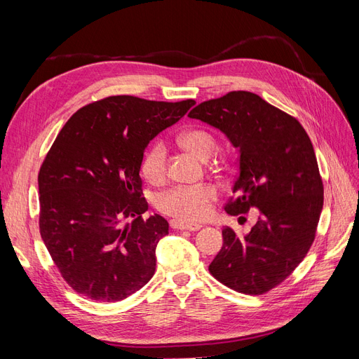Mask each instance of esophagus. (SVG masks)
I'll list each match as a JSON object with an SVG mask.
<instances>
[{"instance_id":"esophagus-1","label":"esophagus","mask_w":359,"mask_h":359,"mask_svg":"<svg viewBox=\"0 0 359 359\" xmlns=\"http://www.w3.org/2000/svg\"><path fill=\"white\" fill-rule=\"evenodd\" d=\"M172 229H178V231H190V232H196L199 231L202 226L199 224H189V223H182L180 220H172L170 222Z\"/></svg>"}]
</instances>
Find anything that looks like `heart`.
<instances>
[{"label": "heart", "mask_w": 359, "mask_h": 359, "mask_svg": "<svg viewBox=\"0 0 359 359\" xmlns=\"http://www.w3.org/2000/svg\"><path fill=\"white\" fill-rule=\"evenodd\" d=\"M184 148L206 160L217 149V139L208 130L194 127L180 137ZM142 173L149 182H161L168 173V147L165 140H156L142 158ZM219 193L212 186H175L157 196V208L182 223H198L205 220L212 211Z\"/></svg>", "instance_id": "heart-1"}]
</instances>
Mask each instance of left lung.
Wrapping results in <instances>:
<instances>
[{"mask_svg":"<svg viewBox=\"0 0 359 359\" xmlns=\"http://www.w3.org/2000/svg\"><path fill=\"white\" fill-rule=\"evenodd\" d=\"M189 116L219 128L240 151L226 212L259 211L243 238L224 226L210 273L236 292L260 295L292 274L316 236L323 184L311 140L297 118L248 91L203 102Z\"/></svg>","mask_w":359,"mask_h":359,"instance_id":"obj_1","label":"left lung"}]
</instances>
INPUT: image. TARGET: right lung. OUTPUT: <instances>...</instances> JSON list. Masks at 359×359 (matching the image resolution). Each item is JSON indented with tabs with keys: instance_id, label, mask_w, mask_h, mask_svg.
<instances>
[{
	"instance_id": "right-lung-1",
	"label": "right lung",
	"mask_w": 359,
	"mask_h": 359,
	"mask_svg": "<svg viewBox=\"0 0 359 359\" xmlns=\"http://www.w3.org/2000/svg\"><path fill=\"white\" fill-rule=\"evenodd\" d=\"M193 104L112 95L81 107L61 128L39 172V223L62 278L81 295L121 301L154 276L169 223L142 217L139 170L149 140Z\"/></svg>"
}]
</instances>
